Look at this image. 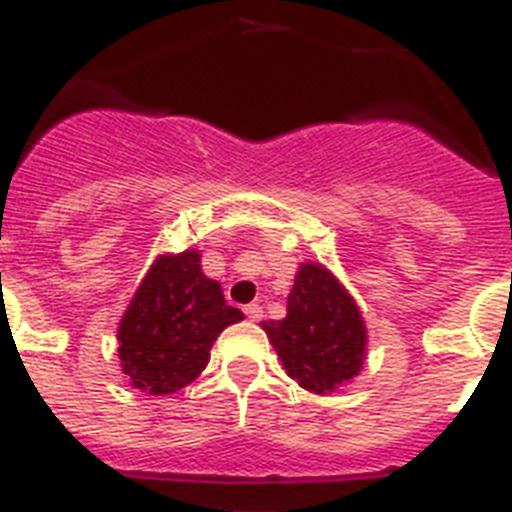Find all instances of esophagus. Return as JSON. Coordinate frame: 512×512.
<instances>
[{
  "label": "esophagus",
  "mask_w": 512,
  "mask_h": 512,
  "mask_svg": "<svg viewBox=\"0 0 512 512\" xmlns=\"http://www.w3.org/2000/svg\"><path fill=\"white\" fill-rule=\"evenodd\" d=\"M245 313L250 321H260L265 311H262V306H257V303H250V306H245Z\"/></svg>",
  "instance_id": "esophagus-1"
}]
</instances>
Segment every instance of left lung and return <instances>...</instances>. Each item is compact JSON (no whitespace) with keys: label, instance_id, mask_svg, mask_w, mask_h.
I'll list each match as a JSON object with an SVG mask.
<instances>
[{"label":"left lung","instance_id":"1","mask_svg":"<svg viewBox=\"0 0 512 512\" xmlns=\"http://www.w3.org/2000/svg\"><path fill=\"white\" fill-rule=\"evenodd\" d=\"M288 377L311 393H334L359 375L367 329L357 303L319 262H303L288 293V316L262 324Z\"/></svg>","mask_w":512,"mask_h":512}]
</instances>
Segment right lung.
Returning <instances> with one entry per match:
<instances>
[{"label":"right lung","mask_w":512,"mask_h":512,"mask_svg":"<svg viewBox=\"0 0 512 512\" xmlns=\"http://www.w3.org/2000/svg\"><path fill=\"white\" fill-rule=\"evenodd\" d=\"M242 319L222 285L201 273L199 252L160 255L119 321L122 372L150 395L176 393L209 365L216 336Z\"/></svg>","instance_id":"obj_1"}]
</instances>
